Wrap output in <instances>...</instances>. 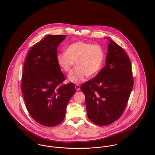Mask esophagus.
I'll return each instance as SVG.
<instances>
[{"label": "esophagus", "instance_id": "1", "mask_svg": "<svg viewBox=\"0 0 155 155\" xmlns=\"http://www.w3.org/2000/svg\"><path fill=\"white\" fill-rule=\"evenodd\" d=\"M75 89H76L77 91H79L80 90V86L78 84H76L75 85Z\"/></svg>", "mask_w": 155, "mask_h": 155}]
</instances>
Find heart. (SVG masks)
I'll list each match as a JSON object with an SVG mask.
<instances>
[{
    "label": "heart",
    "instance_id": "b5f03b06",
    "mask_svg": "<svg viewBox=\"0 0 155 155\" xmlns=\"http://www.w3.org/2000/svg\"><path fill=\"white\" fill-rule=\"evenodd\" d=\"M104 58V50L100 45L80 41L70 45L65 53L57 55V62L65 73L70 72L75 62L76 68L69 74L68 80L79 83L98 73Z\"/></svg>",
    "mask_w": 155,
    "mask_h": 155
}]
</instances>
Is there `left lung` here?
Returning a JSON list of instances; mask_svg holds the SVG:
<instances>
[{
    "label": "left lung",
    "mask_w": 155,
    "mask_h": 155,
    "mask_svg": "<svg viewBox=\"0 0 155 155\" xmlns=\"http://www.w3.org/2000/svg\"><path fill=\"white\" fill-rule=\"evenodd\" d=\"M108 50L105 66L81 86L88 118L100 126L109 125L121 117L134 81L130 61L124 49L110 40Z\"/></svg>",
    "instance_id": "1"
}]
</instances>
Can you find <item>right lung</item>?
<instances>
[{
	"label": "right lung",
	"mask_w": 155,
	"mask_h": 155,
	"mask_svg": "<svg viewBox=\"0 0 155 155\" xmlns=\"http://www.w3.org/2000/svg\"><path fill=\"white\" fill-rule=\"evenodd\" d=\"M65 35H48L28 51L21 75V90L26 107L37 122L54 127L64 119L75 92L73 82L64 84V74L57 62V47Z\"/></svg>",
	"instance_id": "1"
}]
</instances>
